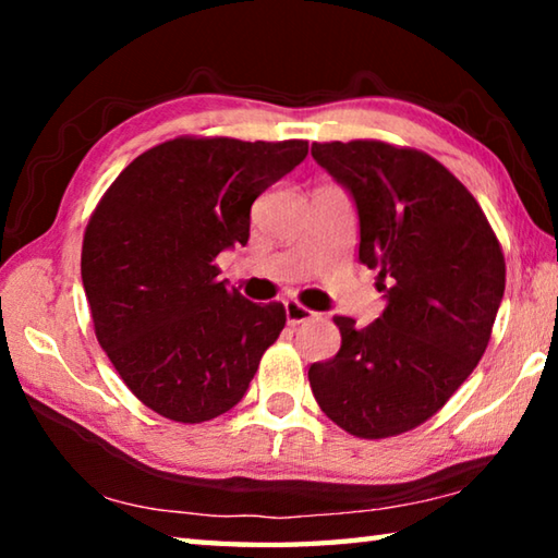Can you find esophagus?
<instances>
[{
  "instance_id": "34e87169",
  "label": "esophagus",
  "mask_w": 558,
  "mask_h": 558,
  "mask_svg": "<svg viewBox=\"0 0 558 558\" xmlns=\"http://www.w3.org/2000/svg\"><path fill=\"white\" fill-rule=\"evenodd\" d=\"M286 317H288V325H302V323H310V319L315 317L313 310H307L305 305H300V302H286Z\"/></svg>"
}]
</instances>
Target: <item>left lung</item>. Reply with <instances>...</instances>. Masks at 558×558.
<instances>
[{"label": "left lung", "instance_id": "obj_1", "mask_svg": "<svg viewBox=\"0 0 558 558\" xmlns=\"http://www.w3.org/2000/svg\"><path fill=\"white\" fill-rule=\"evenodd\" d=\"M359 214V260L379 270L386 310L310 366L319 409L356 438H391L438 413L483 359L505 295L502 245L438 159L381 140L313 143Z\"/></svg>", "mask_w": 558, "mask_h": 558}]
</instances>
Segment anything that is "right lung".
Listing matches in <instances>:
<instances>
[{
  "instance_id": "obj_1",
  "label": "right lung",
  "mask_w": 558,
  "mask_h": 558,
  "mask_svg": "<svg viewBox=\"0 0 558 558\" xmlns=\"http://www.w3.org/2000/svg\"><path fill=\"white\" fill-rule=\"evenodd\" d=\"M305 155V140L174 137L102 194L81 278L100 347L147 409L204 423L243 399L286 307L226 288L216 256L248 243L253 202Z\"/></svg>"
}]
</instances>
